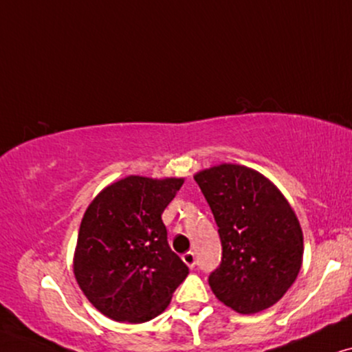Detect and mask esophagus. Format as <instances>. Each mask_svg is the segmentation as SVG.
<instances>
[{"label":"esophagus","instance_id":"obj_1","mask_svg":"<svg viewBox=\"0 0 352 352\" xmlns=\"http://www.w3.org/2000/svg\"><path fill=\"white\" fill-rule=\"evenodd\" d=\"M184 262L188 267H195L196 265V256H195V252L193 251H188V252H185L184 256Z\"/></svg>","mask_w":352,"mask_h":352}]
</instances>
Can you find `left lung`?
<instances>
[{
	"label": "left lung",
	"mask_w": 352,
	"mask_h": 352,
	"mask_svg": "<svg viewBox=\"0 0 352 352\" xmlns=\"http://www.w3.org/2000/svg\"><path fill=\"white\" fill-rule=\"evenodd\" d=\"M219 227L222 261L209 275L215 298L240 314L274 306L302 264V230L292 206L250 167L220 164L195 175Z\"/></svg>",
	"instance_id": "left-lung-1"
}]
</instances>
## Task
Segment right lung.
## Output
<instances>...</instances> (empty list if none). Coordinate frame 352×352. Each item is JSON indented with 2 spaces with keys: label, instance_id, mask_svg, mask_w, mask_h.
Segmentation results:
<instances>
[{
  "label": "right lung",
  "instance_id": "1",
  "mask_svg": "<svg viewBox=\"0 0 352 352\" xmlns=\"http://www.w3.org/2000/svg\"><path fill=\"white\" fill-rule=\"evenodd\" d=\"M182 185L184 179L130 175L106 186L85 210L74 275L88 301L112 320L157 317L188 275L161 219Z\"/></svg>",
  "mask_w": 352,
  "mask_h": 352
}]
</instances>
